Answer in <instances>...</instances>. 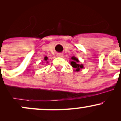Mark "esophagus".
I'll use <instances>...</instances> for the list:
<instances>
[{
	"instance_id": "1",
	"label": "esophagus",
	"mask_w": 121,
	"mask_h": 121,
	"mask_svg": "<svg viewBox=\"0 0 121 121\" xmlns=\"http://www.w3.org/2000/svg\"><path fill=\"white\" fill-rule=\"evenodd\" d=\"M57 56L59 57H63V54L62 53H57L56 55Z\"/></svg>"
}]
</instances>
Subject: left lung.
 Segmentation results:
<instances>
[{"label": "left lung", "instance_id": "8db88e82", "mask_svg": "<svg viewBox=\"0 0 121 121\" xmlns=\"http://www.w3.org/2000/svg\"><path fill=\"white\" fill-rule=\"evenodd\" d=\"M71 59L72 61H70V63L72 67L74 68V72H79L81 69L84 68V65L82 64H80V61L76 57H72Z\"/></svg>", "mask_w": 121, "mask_h": 121}]
</instances>
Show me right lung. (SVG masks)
<instances>
[{"label": "right lung", "instance_id": "1", "mask_svg": "<svg viewBox=\"0 0 121 121\" xmlns=\"http://www.w3.org/2000/svg\"><path fill=\"white\" fill-rule=\"evenodd\" d=\"M47 60H48V57H47L46 56V57H44V60L45 61H47ZM47 63H48V61H47Z\"/></svg>", "mask_w": 121, "mask_h": 121}]
</instances>
